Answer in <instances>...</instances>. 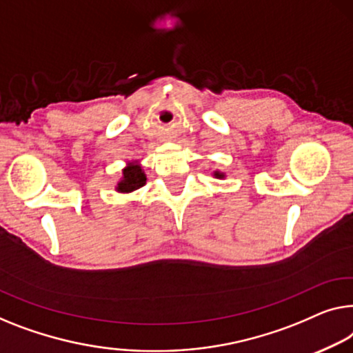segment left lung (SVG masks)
Segmentation results:
<instances>
[{
  "instance_id": "obj_1",
  "label": "left lung",
  "mask_w": 353,
  "mask_h": 353,
  "mask_svg": "<svg viewBox=\"0 0 353 353\" xmlns=\"http://www.w3.org/2000/svg\"><path fill=\"white\" fill-rule=\"evenodd\" d=\"M212 176H214L215 179H225V172L219 171V170H215V171L212 172Z\"/></svg>"
}]
</instances>
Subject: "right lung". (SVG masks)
<instances>
[{
    "instance_id": "right-lung-1",
    "label": "right lung",
    "mask_w": 353,
    "mask_h": 353,
    "mask_svg": "<svg viewBox=\"0 0 353 353\" xmlns=\"http://www.w3.org/2000/svg\"><path fill=\"white\" fill-rule=\"evenodd\" d=\"M147 176L138 160H131L126 163V166L122 170V177L115 183V192L119 193H133L145 183Z\"/></svg>"
}]
</instances>
